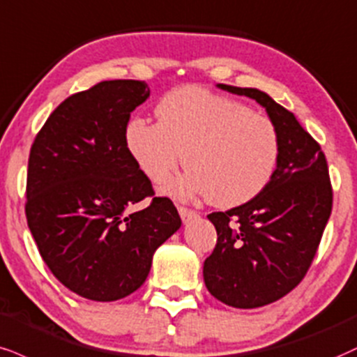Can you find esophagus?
<instances>
[{"instance_id": "34e87169", "label": "esophagus", "mask_w": 357, "mask_h": 357, "mask_svg": "<svg viewBox=\"0 0 357 357\" xmlns=\"http://www.w3.org/2000/svg\"><path fill=\"white\" fill-rule=\"evenodd\" d=\"M178 211H179V216H181L183 222H190V221L196 220V218H197V213H196V211H192V209L184 208V206H179Z\"/></svg>"}]
</instances>
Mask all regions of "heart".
I'll return each instance as SVG.
<instances>
[{
	"mask_svg": "<svg viewBox=\"0 0 357 357\" xmlns=\"http://www.w3.org/2000/svg\"><path fill=\"white\" fill-rule=\"evenodd\" d=\"M158 123L135 116L124 146L149 181L162 184L181 162L188 171L167 191L203 195L233 208L256 197L271 181L279 160V132L269 116L199 86H181L158 101Z\"/></svg>",
	"mask_w": 357,
	"mask_h": 357,
	"instance_id": "obj_1",
	"label": "heart"
}]
</instances>
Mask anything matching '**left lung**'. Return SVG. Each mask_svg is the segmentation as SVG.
I'll return each mask as SVG.
<instances>
[{
    "label": "left lung",
    "mask_w": 357,
    "mask_h": 357,
    "mask_svg": "<svg viewBox=\"0 0 357 357\" xmlns=\"http://www.w3.org/2000/svg\"><path fill=\"white\" fill-rule=\"evenodd\" d=\"M268 111L279 132V160L268 186L229 211L208 214L218 241L204 261L214 298L239 309L261 307L294 289L311 268L333 209L328 161L296 116L255 88L218 84Z\"/></svg>",
    "instance_id": "obj_1"
}]
</instances>
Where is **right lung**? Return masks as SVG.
<instances>
[{
	"instance_id": "1",
	"label": "right lung",
	"mask_w": 357,
	"mask_h": 357,
	"mask_svg": "<svg viewBox=\"0 0 357 357\" xmlns=\"http://www.w3.org/2000/svg\"><path fill=\"white\" fill-rule=\"evenodd\" d=\"M144 81H101L71 94L34 137L24 213L50 271L73 293L116 301L148 278L153 255L181 226L169 197L154 196L124 146ZM146 197L150 204L131 213Z\"/></svg>"
}]
</instances>
